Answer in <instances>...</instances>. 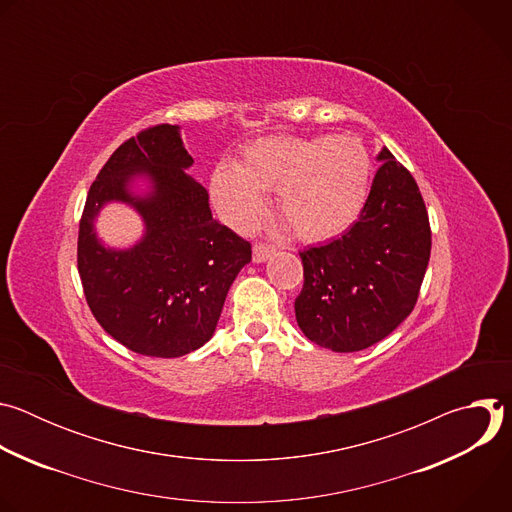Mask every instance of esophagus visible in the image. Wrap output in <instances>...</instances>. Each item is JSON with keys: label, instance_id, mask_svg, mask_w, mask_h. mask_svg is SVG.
<instances>
[{"label": "esophagus", "instance_id": "1", "mask_svg": "<svg viewBox=\"0 0 512 512\" xmlns=\"http://www.w3.org/2000/svg\"><path fill=\"white\" fill-rule=\"evenodd\" d=\"M273 253H275L273 247H267V245H261V243H259V245L253 247V261H255V263H265Z\"/></svg>", "mask_w": 512, "mask_h": 512}]
</instances>
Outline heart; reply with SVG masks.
I'll return each instance as SVG.
<instances>
[{
  "label": "heart",
  "mask_w": 512,
  "mask_h": 512,
  "mask_svg": "<svg viewBox=\"0 0 512 512\" xmlns=\"http://www.w3.org/2000/svg\"><path fill=\"white\" fill-rule=\"evenodd\" d=\"M371 158L350 135L251 141L239 164L221 162L210 176V196L235 229L249 227L265 208V190H277V208L304 241L342 235L369 198Z\"/></svg>",
  "instance_id": "heart-1"
}]
</instances>
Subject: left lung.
Instances as JSON below:
<instances>
[{
    "mask_svg": "<svg viewBox=\"0 0 512 512\" xmlns=\"http://www.w3.org/2000/svg\"><path fill=\"white\" fill-rule=\"evenodd\" d=\"M358 221L300 253V330L318 346L356 352L387 338L413 310L429 263V218L413 176L383 148Z\"/></svg>",
    "mask_w": 512,
    "mask_h": 512,
    "instance_id": "8db88e82",
    "label": "left lung"
}]
</instances>
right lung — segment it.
Here are the masks:
<instances>
[{
	"label": "right lung",
	"mask_w": 512,
	"mask_h": 512,
	"mask_svg": "<svg viewBox=\"0 0 512 512\" xmlns=\"http://www.w3.org/2000/svg\"><path fill=\"white\" fill-rule=\"evenodd\" d=\"M194 164L178 125H156L127 139L93 182L79 227V273L103 330L129 350L176 358L206 344L229 289L251 261V245L216 223L208 192L186 174ZM137 179L149 188L134 190ZM109 201L144 221L127 250L102 245L94 221Z\"/></svg>",
	"instance_id": "add662e5"
}]
</instances>
